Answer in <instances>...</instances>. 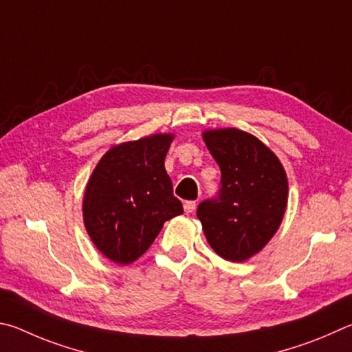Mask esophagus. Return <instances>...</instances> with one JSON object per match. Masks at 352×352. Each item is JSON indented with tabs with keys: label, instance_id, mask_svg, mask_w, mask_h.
I'll use <instances>...</instances> for the list:
<instances>
[{
	"label": "esophagus",
	"instance_id": "obj_1",
	"mask_svg": "<svg viewBox=\"0 0 352 352\" xmlns=\"http://www.w3.org/2000/svg\"><path fill=\"white\" fill-rule=\"evenodd\" d=\"M195 208H196V201H186V202H184V210H186V213L195 212Z\"/></svg>",
	"mask_w": 352,
	"mask_h": 352
}]
</instances>
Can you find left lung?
<instances>
[{
    "mask_svg": "<svg viewBox=\"0 0 352 352\" xmlns=\"http://www.w3.org/2000/svg\"><path fill=\"white\" fill-rule=\"evenodd\" d=\"M204 140L221 168V186L196 214L212 249L241 263L278 230L287 206L286 171L263 142L241 129H212Z\"/></svg>",
    "mask_w": 352,
    "mask_h": 352,
    "instance_id": "1",
    "label": "left lung"
}]
</instances>
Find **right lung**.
I'll list each match as a JSON object with an SVG mask.
<instances>
[{
    "label": "right lung",
    "instance_id": "add662e5",
    "mask_svg": "<svg viewBox=\"0 0 352 352\" xmlns=\"http://www.w3.org/2000/svg\"><path fill=\"white\" fill-rule=\"evenodd\" d=\"M171 140L173 134H154L116 145L92 171L83 199L85 227L111 261H135L165 221L184 213L164 165Z\"/></svg>",
    "mask_w": 352,
    "mask_h": 352
}]
</instances>
